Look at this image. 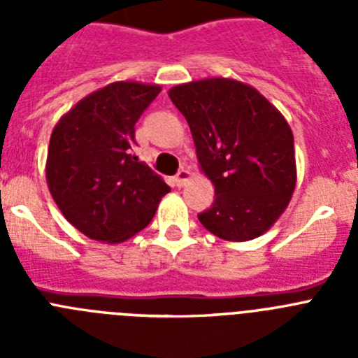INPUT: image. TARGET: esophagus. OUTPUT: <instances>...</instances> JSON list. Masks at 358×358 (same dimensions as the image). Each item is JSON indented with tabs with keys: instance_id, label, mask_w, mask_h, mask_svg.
I'll return each instance as SVG.
<instances>
[{
	"instance_id": "obj_1",
	"label": "esophagus",
	"mask_w": 358,
	"mask_h": 358,
	"mask_svg": "<svg viewBox=\"0 0 358 358\" xmlns=\"http://www.w3.org/2000/svg\"><path fill=\"white\" fill-rule=\"evenodd\" d=\"M189 179H192V173H189V170L182 169V170H179V172H177V176H176V185H177V186H185L186 182L189 181Z\"/></svg>"
}]
</instances>
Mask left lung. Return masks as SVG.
I'll use <instances>...</instances> for the list:
<instances>
[{
    "instance_id": "1",
    "label": "left lung",
    "mask_w": 358,
    "mask_h": 358,
    "mask_svg": "<svg viewBox=\"0 0 358 358\" xmlns=\"http://www.w3.org/2000/svg\"><path fill=\"white\" fill-rule=\"evenodd\" d=\"M169 96L188 122L199 163L215 185L213 204L197 215L202 226L231 242L264 235L296 186L287 120L255 87L231 78L176 85Z\"/></svg>"
}]
</instances>
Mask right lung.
I'll return each instance as SVG.
<instances>
[{
    "mask_svg": "<svg viewBox=\"0 0 358 358\" xmlns=\"http://www.w3.org/2000/svg\"><path fill=\"white\" fill-rule=\"evenodd\" d=\"M159 85L113 82L82 98L50 138L46 181L68 222L118 243L148 226L170 186L136 156V122Z\"/></svg>",
    "mask_w": 358,
    "mask_h": 358,
    "instance_id": "obj_1",
    "label": "right lung"
}]
</instances>
